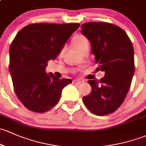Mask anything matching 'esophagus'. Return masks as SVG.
Returning <instances> with one entry per match:
<instances>
[{
  "label": "esophagus",
  "instance_id": "1",
  "mask_svg": "<svg viewBox=\"0 0 146 146\" xmlns=\"http://www.w3.org/2000/svg\"><path fill=\"white\" fill-rule=\"evenodd\" d=\"M84 82H82V81H80V80H73V84H76V85H79V84H82Z\"/></svg>",
  "mask_w": 146,
  "mask_h": 146
}]
</instances>
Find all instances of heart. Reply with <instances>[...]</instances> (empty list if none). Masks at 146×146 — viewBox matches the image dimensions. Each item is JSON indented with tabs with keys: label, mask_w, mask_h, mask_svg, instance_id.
<instances>
[{
	"label": "heart",
	"mask_w": 146,
	"mask_h": 146,
	"mask_svg": "<svg viewBox=\"0 0 146 146\" xmlns=\"http://www.w3.org/2000/svg\"><path fill=\"white\" fill-rule=\"evenodd\" d=\"M72 44L76 50L82 52L84 48L88 45V41L83 35H76L73 38Z\"/></svg>",
	"instance_id": "b5f03b06"
}]
</instances>
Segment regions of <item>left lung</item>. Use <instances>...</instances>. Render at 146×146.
Listing matches in <instances>:
<instances>
[{
  "label": "left lung",
  "mask_w": 146,
  "mask_h": 146,
  "mask_svg": "<svg viewBox=\"0 0 146 146\" xmlns=\"http://www.w3.org/2000/svg\"><path fill=\"white\" fill-rule=\"evenodd\" d=\"M81 32L89 40L98 69L105 72L100 80L88 81L91 92L83 102L94 115H109L121 106L130 88L135 70L133 45L122 29L110 23L83 24Z\"/></svg>",
  "instance_id": "obj_1"
}]
</instances>
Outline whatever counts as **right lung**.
I'll return each mask as SVG.
<instances>
[{"mask_svg": "<svg viewBox=\"0 0 146 146\" xmlns=\"http://www.w3.org/2000/svg\"><path fill=\"white\" fill-rule=\"evenodd\" d=\"M79 23H36L17 33L10 47L9 71L15 92L28 110L48 111L60 99L64 86L72 82L46 72L48 62L60 53Z\"/></svg>", "mask_w": 146, "mask_h": 146, "instance_id": "add662e5", "label": "right lung"}]
</instances>
